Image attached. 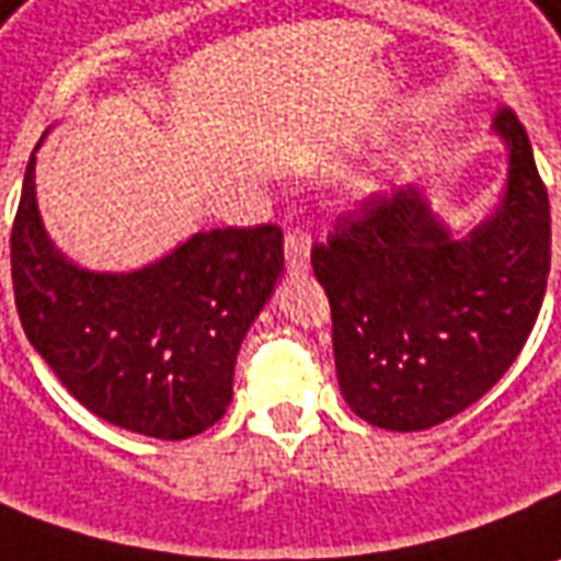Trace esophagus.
<instances>
[{
  "mask_svg": "<svg viewBox=\"0 0 561 561\" xmlns=\"http://www.w3.org/2000/svg\"><path fill=\"white\" fill-rule=\"evenodd\" d=\"M285 267H288V273H304L309 267L307 230H288L285 233Z\"/></svg>",
  "mask_w": 561,
  "mask_h": 561,
  "instance_id": "1",
  "label": "esophagus"
}]
</instances>
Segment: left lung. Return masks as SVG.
<instances>
[{"instance_id":"obj_1","label":"left lung","mask_w":561,"mask_h":561,"mask_svg":"<svg viewBox=\"0 0 561 561\" xmlns=\"http://www.w3.org/2000/svg\"><path fill=\"white\" fill-rule=\"evenodd\" d=\"M507 187L495 215L449 237L413 185L362 199L312 245L331 304L336 382L376 428L440 425L507 374L550 273V199L526 127L495 115Z\"/></svg>"}]
</instances>
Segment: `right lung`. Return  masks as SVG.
<instances>
[{"label": "right lung", "mask_w": 561, "mask_h": 561, "mask_svg": "<svg viewBox=\"0 0 561 561\" xmlns=\"http://www.w3.org/2000/svg\"><path fill=\"white\" fill-rule=\"evenodd\" d=\"M282 267V230L261 225L197 233L136 273L81 270L48 240L26 163L11 227L18 316L69 394L117 428L185 440L225 416L240 343Z\"/></svg>", "instance_id": "right-lung-1"}]
</instances>
